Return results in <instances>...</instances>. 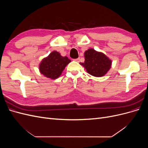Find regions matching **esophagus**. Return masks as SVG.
Returning a JSON list of instances; mask_svg holds the SVG:
<instances>
[{
  "instance_id": "obj_1",
  "label": "esophagus",
  "mask_w": 148,
  "mask_h": 148,
  "mask_svg": "<svg viewBox=\"0 0 148 148\" xmlns=\"http://www.w3.org/2000/svg\"><path fill=\"white\" fill-rule=\"evenodd\" d=\"M79 60H80V58H77V59H75V60L77 61V62H79Z\"/></svg>"
}]
</instances>
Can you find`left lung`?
Masks as SVG:
<instances>
[{
  "instance_id": "1",
  "label": "left lung",
  "mask_w": 148,
  "mask_h": 148,
  "mask_svg": "<svg viewBox=\"0 0 148 148\" xmlns=\"http://www.w3.org/2000/svg\"><path fill=\"white\" fill-rule=\"evenodd\" d=\"M84 62L79 63L86 69L88 73L94 77H101L110 69L112 61L104 53L89 49L84 52Z\"/></svg>"
}]
</instances>
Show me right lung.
Returning <instances> with one entry per match:
<instances>
[{
    "mask_svg": "<svg viewBox=\"0 0 148 148\" xmlns=\"http://www.w3.org/2000/svg\"><path fill=\"white\" fill-rule=\"evenodd\" d=\"M71 60L67 57H62L59 52L53 51L44 59L39 65L41 73L47 78L56 79L62 73Z\"/></svg>",
    "mask_w": 148,
    "mask_h": 148,
    "instance_id": "right-lung-1",
    "label": "right lung"
}]
</instances>
